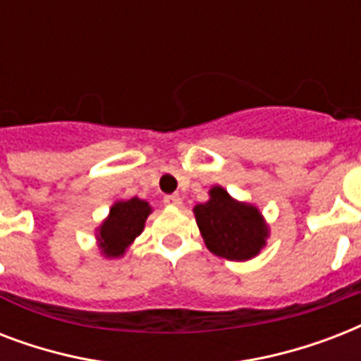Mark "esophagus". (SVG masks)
I'll return each mask as SVG.
<instances>
[{
  "instance_id": "obj_1",
  "label": "esophagus",
  "mask_w": 361,
  "mask_h": 361,
  "mask_svg": "<svg viewBox=\"0 0 361 361\" xmlns=\"http://www.w3.org/2000/svg\"><path fill=\"white\" fill-rule=\"evenodd\" d=\"M164 204H169V206H176V208H180L183 200H181L180 195H170V197H164Z\"/></svg>"
}]
</instances>
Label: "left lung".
I'll use <instances>...</instances> for the list:
<instances>
[{
    "mask_svg": "<svg viewBox=\"0 0 361 361\" xmlns=\"http://www.w3.org/2000/svg\"><path fill=\"white\" fill-rule=\"evenodd\" d=\"M206 202L192 208L198 231L209 251L226 260L245 262L260 255L269 226L262 212L249 202H240L221 185L209 189Z\"/></svg>",
    "mask_w": 361,
    "mask_h": 361,
    "instance_id": "obj_1",
    "label": "left lung"
}]
</instances>
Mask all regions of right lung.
<instances>
[{"instance_id": "obj_1", "label": "right lung", "mask_w": 361, "mask_h": 361, "mask_svg": "<svg viewBox=\"0 0 361 361\" xmlns=\"http://www.w3.org/2000/svg\"><path fill=\"white\" fill-rule=\"evenodd\" d=\"M153 209L149 202L138 197L129 200H116L110 206L106 219L97 226L95 238H97L99 251L104 258H121L144 231L147 215Z\"/></svg>"}]
</instances>
